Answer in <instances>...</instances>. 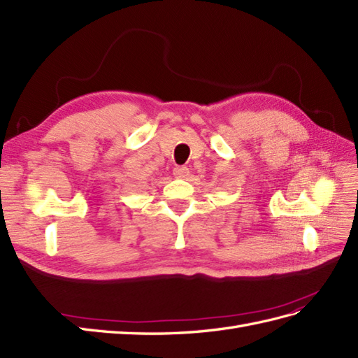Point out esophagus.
<instances>
[{"label": "esophagus", "mask_w": 358, "mask_h": 358, "mask_svg": "<svg viewBox=\"0 0 358 358\" xmlns=\"http://www.w3.org/2000/svg\"><path fill=\"white\" fill-rule=\"evenodd\" d=\"M173 176L177 178H186L189 176V169L186 166H176L173 168Z\"/></svg>", "instance_id": "34e87169"}]
</instances>
